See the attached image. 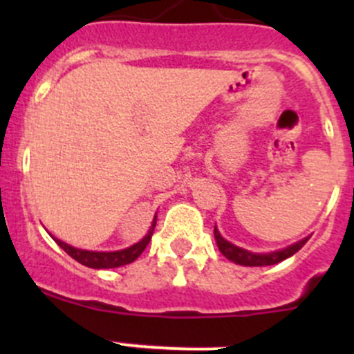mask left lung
Returning <instances> with one entry per match:
<instances>
[{
    "mask_svg": "<svg viewBox=\"0 0 354 354\" xmlns=\"http://www.w3.org/2000/svg\"><path fill=\"white\" fill-rule=\"evenodd\" d=\"M214 236H216V243L219 246V252L223 253L227 260L238 263V266H246V267H263V266H274V263L283 262V260H286L288 257L295 255V253L298 252L306 241H308V238H305V240L296 241L295 245L286 246L284 250H277V252L253 253L245 248H240V246L230 243L227 240H224V238L221 236L219 231H217L216 226H214Z\"/></svg>",
    "mask_w": 354,
    "mask_h": 354,
    "instance_id": "1",
    "label": "left lung"
}]
</instances>
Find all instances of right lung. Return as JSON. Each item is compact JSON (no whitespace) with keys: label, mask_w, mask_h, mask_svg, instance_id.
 <instances>
[{"label":"right lung","mask_w":354,"mask_h":354,"mask_svg":"<svg viewBox=\"0 0 354 354\" xmlns=\"http://www.w3.org/2000/svg\"><path fill=\"white\" fill-rule=\"evenodd\" d=\"M156 221H157V216L154 217V221H152V226L151 230H149V233L145 234L138 243L128 246V248L124 250H118V252H88V250L75 248V246L68 245L65 241L56 240V238L55 241L65 250L71 259L80 262L82 266L91 267V269H114V267H121V266H127V263H131L133 260H137L138 257L142 255L145 246H147L149 241H151L152 233H154Z\"/></svg>","instance_id":"right-lung-1"}]
</instances>
